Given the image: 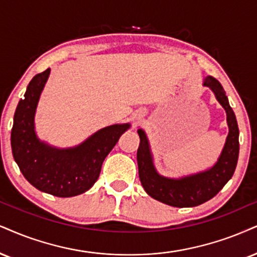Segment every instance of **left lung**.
Wrapping results in <instances>:
<instances>
[{
  "mask_svg": "<svg viewBox=\"0 0 257 257\" xmlns=\"http://www.w3.org/2000/svg\"><path fill=\"white\" fill-rule=\"evenodd\" d=\"M204 85L213 91L218 102L225 109L229 126V135L223 151L217 163L210 169L181 179H169L160 175L155 169L147 135L142 128L138 130L141 143L137 151V162L142 186L151 198L174 207H193L204 204L217 195V193L232 177L238 160V125L225 90L212 76L204 78Z\"/></svg>",
  "mask_w": 257,
  "mask_h": 257,
  "instance_id": "left-lung-1",
  "label": "left lung"
}]
</instances>
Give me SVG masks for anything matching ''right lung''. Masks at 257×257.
<instances>
[{
    "mask_svg": "<svg viewBox=\"0 0 257 257\" xmlns=\"http://www.w3.org/2000/svg\"><path fill=\"white\" fill-rule=\"evenodd\" d=\"M50 69L38 74L19 101L12 128V151L25 179L41 192L69 198L87 192L100 175L107 155L130 123H115L95 132L75 148L57 149L34 131V114Z\"/></svg>",
    "mask_w": 257,
    "mask_h": 257,
    "instance_id": "add662e5",
    "label": "right lung"
}]
</instances>
